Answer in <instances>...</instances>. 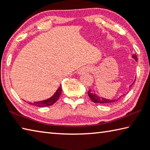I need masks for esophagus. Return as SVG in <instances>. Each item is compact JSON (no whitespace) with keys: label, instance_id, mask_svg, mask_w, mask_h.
Returning a JSON list of instances; mask_svg holds the SVG:
<instances>
[{"label":"esophagus","instance_id":"34e87169","mask_svg":"<svg viewBox=\"0 0 150 150\" xmlns=\"http://www.w3.org/2000/svg\"><path fill=\"white\" fill-rule=\"evenodd\" d=\"M87 71H89V69L88 68H83V69H81L79 73V74H83V73H85Z\"/></svg>","mask_w":150,"mask_h":150}]
</instances>
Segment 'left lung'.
<instances>
[{"label":"left lung","instance_id":"left-lung-1","mask_svg":"<svg viewBox=\"0 0 150 150\" xmlns=\"http://www.w3.org/2000/svg\"><path fill=\"white\" fill-rule=\"evenodd\" d=\"M132 57L136 61L138 60V58H137L136 55L133 54ZM88 95L90 97L91 100H92L93 103H95L105 104V105H108V104H112V103H115L116 101L118 100V99L117 100H116V99L111 100V99H106V98H102V97H100V96H98L96 95L95 93H91V90L88 91Z\"/></svg>","mask_w":150,"mask_h":150}]
</instances>
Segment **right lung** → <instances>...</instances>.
<instances>
[{
  "mask_svg": "<svg viewBox=\"0 0 150 150\" xmlns=\"http://www.w3.org/2000/svg\"><path fill=\"white\" fill-rule=\"evenodd\" d=\"M62 88L60 87L57 90L56 92H55L54 96H52V97L48 98V99L42 100V101H39V102H34L31 103H29V104H31V105H35L36 106H39V107H44V106H51L54 105V104L56 102L58 99H59L61 94H62Z\"/></svg>",
  "mask_w": 150,
  "mask_h": 150,
  "instance_id": "right-lung-1",
  "label": "right lung"
}]
</instances>
